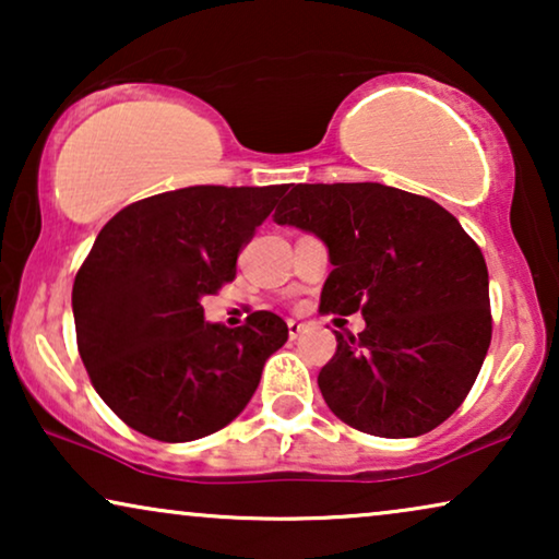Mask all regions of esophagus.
<instances>
[{
	"mask_svg": "<svg viewBox=\"0 0 559 559\" xmlns=\"http://www.w3.org/2000/svg\"><path fill=\"white\" fill-rule=\"evenodd\" d=\"M287 331L289 338H297V335L305 333V323H300V320H287Z\"/></svg>",
	"mask_w": 559,
	"mask_h": 559,
	"instance_id": "34e87169",
	"label": "esophagus"
}]
</instances>
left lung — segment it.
I'll return each instance as SVG.
<instances>
[{
  "mask_svg": "<svg viewBox=\"0 0 559 559\" xmlns=\"http://www.w3.org/2000/svg\"><path fill=\"white\" fill-rule=\"evenodd\" d=\"M274 221L325 241L333 272L320 312L366 320L358 335L335 333V356L318 373L333 415L379 438L445 423L491 343L486 259L453 213L381 182H302Z\"/></svg>",
  "mask_w": 559,
  "mask_h": 559,
  "instance_id": "1",
  "label": "left lung"
}]
</instances>
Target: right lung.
Wrapping results in <instances>:
<instances>
[{
	"label": "right lung",
	"mask_w": 559,
	"mask_h": 559,
	"mask_svg": "<svg viewBox=\"0 0 559 559\" xmlns=\"http://www.w3.org/2000/svg\"><path fill=\"white\" fill-rule=\"evenodd\" d=\"M285 186H193L121 209L73 282L79 354L114 415L163 442H190L239 417L287 323L257 310L239 328L205 323L203 295L236 259Z\"/></svg>",
	"instance_id": "obj_1"
}]
</instances>
